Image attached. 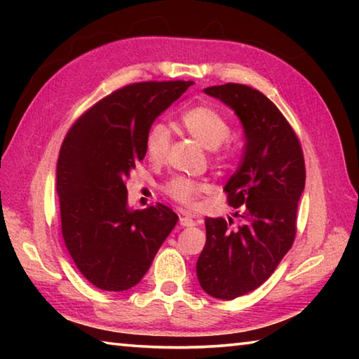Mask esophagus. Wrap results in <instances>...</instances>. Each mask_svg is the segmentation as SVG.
Returning a JSON list of instances; mask_svg holds the SVG:
<instances>
[{"label": "esophagus", "mask_w": 359, "mask_h": 359, "mask_svg": "<svg viewBox=\"0 0 359 359\" xmlns=\"http://www.w3.org/2000/svg\"><path fill=\"white\" fill-rule=\"evenodd\" d=\"M179 223H180V226H184V228L194 226V224H196V222H194L193 218H190V217H182Z\"/></svg>", "instance_id": "esophagus-1"}]
</instances>
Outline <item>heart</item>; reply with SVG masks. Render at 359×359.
<instances>
[{
	"mask_svg": "<svg viewBox=\"0 0 359 359\" xmlns=\"http://www.w3.org/2000/svg\"><path fill=\"white\" fill-rule=\"evenodd\" d=\"M180 125L204 149L212 150V160L218 166L229 165L231 151L229 149H224L223 144L231 136V126L220 111L212 106L191 107L180 115ZM169 149H171V133L163 123L151 125L145 136L147 160L151 165H163L168 158ZM163 190L175 203L194 205L198 198L208 190V187L203 182L177 175L169 180Z\"/></svg>",
	"mask_w": 359,
	"mask_h": 359,
	"instance_id": "1",
	"label": "heart"
}]
</instances>
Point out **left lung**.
Returning a JSON list of instances; mask_svg holds the SVG:
<instances>
[{"label":"left lung","instance_id":"1","mask_svg":"<svg viewBox=\"0 0 359 359\" xmlns=\"http://www.w3.org/2000/svg\"><path fill=\"white\" fill-rule=\"evenodd\" d=\"M204 92L233 109L245 133L242 161L224 187L244 223L233 228V218H205L208 239L196 263L205 293L234 299L263 285L293 245L306 165L294 130L259 90L229 82Z\"/></svg>","mask_w":359,"mask_h":359}]
</instances>
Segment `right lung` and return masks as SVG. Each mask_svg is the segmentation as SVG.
<instances>
[{
  "instance_id": "1",
  "label": "right lung",
  "mask_w": 359,
  "mask_h": 359,
  "mask_svg": "<svg viewBox=\"0 0 359 359\" xmlns=\"http://www.w3.org/2000/svg\"><path fill=\"white\" fill-rule=\"evenodd\" d=\"M191 81L136 82L115 90L79 117L57 165L62 234L81 274L96 288L125 291L141 282L179 217L156 203L126 205V180L145 156L154 120Z\"/></svg>"
}]
</instances>
